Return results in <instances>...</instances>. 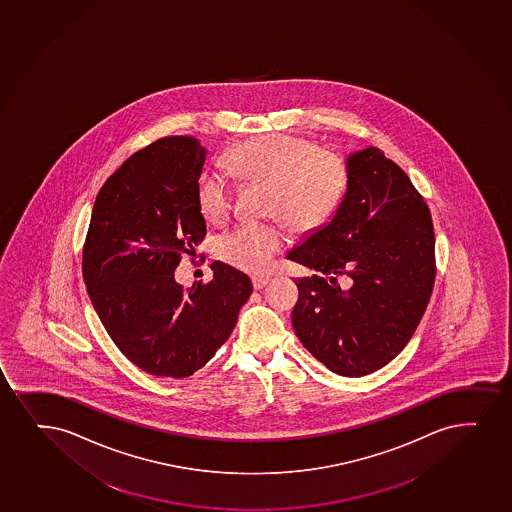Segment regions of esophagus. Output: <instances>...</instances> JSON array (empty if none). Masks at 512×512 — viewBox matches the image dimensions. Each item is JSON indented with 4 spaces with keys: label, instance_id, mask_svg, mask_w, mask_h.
Here are the masks:
<instances>
[{
    "label": "esophagus",
    "instance_id": "1",
    "mask_svg": "<svg viewBox=\"0 0 512 512\" xmlns=\"http://www.w3.org/2000/svg\"><path fill=\"white\" fill-rule=\"evenodd\" d=\"M269 283V277L267 276H255L253 277V288L262 289L265 284Z\"/></svg>",
    "mask_w": 512,
    "mask_h": 512
}]
</instances>
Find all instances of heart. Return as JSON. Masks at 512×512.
I'll return each instance as SVG.
<instances>
[{
	"label": "heart",
	"mask_w": 512,
	"mask_h": 512,
	"mask_svg": "<svg viewBox=\"0 0 512 512\" xmlns=\"http://www.w3.org/2000/svg\"><path fill=\"white\" fill-rule=\"evenodd\" d=\"M229 163L241 180L269 187L267 212L298 233L329 223L348 188V163L339 152L284 133L243 142L231 152ZM197 200L207 219L221 223L233 207V187L226 176L205 169ZM284 247L281 226L243 224L219 240V255L240 271L259 274Z\"/></svg>",
	"instance_id": "obj_1"
}]
</instances>
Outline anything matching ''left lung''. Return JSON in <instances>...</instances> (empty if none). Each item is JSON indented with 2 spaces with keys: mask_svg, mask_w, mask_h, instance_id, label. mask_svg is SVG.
Listing matches in <instances>:
<instances>
[{
  "mask_svg": "<svg viewBox=\"0 0 512 512\" xmlns=\"http://www.w3.org/2000/svg\"><path fill=\"white\" fill-rule=\"evenodd\" d=\"M346 163L331 223L288 253L319 272L296 281L293 327L331 372L363 377L415 334L435 283V235L425 200L384 152L367 147Z\"/></svg>",
  "mask_w": 512,
  "mask_h": 512,
  "instance_id": "obj_1",
  "label": "left lung"
}]
</instances>
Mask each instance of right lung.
I'll list each match as a JSON object with an SVG mask.
<instances>
[{
	"mask_svg": "<svg viewBox=\"0 0 512 512\" xmlns=\"http://www.w3.org/2000/svg\"><path fill=\"white\" fill-rule=\"evenodd\" d=\"M205 157L207 147L183 135L132 154L97 193L85 238L82 272L104 329L156 377L204 367L252 295L248 276L223 262L209 283L175 281L181 253L192 255L207 233L197 200Z\"/></svg>",
	"mask_w": 512,
	"mask_h": 512,
	"instance_id": "obj_1",
	"label": "right lung"
}]
</instances>
